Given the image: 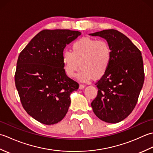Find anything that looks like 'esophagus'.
Segmentation results:
<instances>
[{
  "label": "esophagus",
  "instance_id": "esophagus-1",
  "mask_svg": "<svg viewBox=\"0 0 153 153\" xmlns=\"http://www.w3.org/2000/svg\"><path fill=\"white\" fill-rule=\"evenodd\" d=\"M85 87V85H83V84H80L79 88V89H83Z\"/></svg>",
  "mask_w": 153,
  "mask_h": 153
}]
</instances>
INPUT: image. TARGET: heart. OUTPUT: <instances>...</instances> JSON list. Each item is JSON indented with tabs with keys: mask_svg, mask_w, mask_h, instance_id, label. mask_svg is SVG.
I'll return each instance as SVG.
<instances>
[{
	"mask_svg": "<svg viewBox=\"0 0 153 153\" xmlns=\"http://www.w3.org/2000/svg\"><path fill=\"white\" fill-rule=\"evenodd\" d=\"M112 59V51L105 40L82 37L71 45V52L66 51L62 55L65 74L74 77L81 70L77 77L82 82L99 79L108 71Z\"/></svg>",
	"mask_w": 153,
	"mask_h": 153,
	"instance_id": "obj_1",
	"label": "heart"
}]
</instances>
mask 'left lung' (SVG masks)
I'll list each match as a JSON object with an SVG mask.
<instances>
[{"mask_svg":"<svg viewBox=\"0 0 153 153\" xmlns=\"http://www.w3.org/2000/svg\"><path fill=\"white\" fill-rule=\"evenodd\" d=\"M90 35L105 39L112 51L108 71L95 84L98 93L91 102L93 112L104 122L118 123L134 109L143 85L141 53L128 37L117 30H102Z\"/></svg>","mask_w":153,"mask_h":153,"instance_id":"obj_1","label":"left lung"}]
</instances>
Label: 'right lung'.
Returning <instances> with one entry per match:
<instances>
[{"label": "right lung", "instance_id": "obj_1", "mask_svg": "<svg viewBox=\"0 0 153 153\" xmlns=\"http://www.w3.org/2000/svg\"><path fill=\"white\" fill-rule=\"evenodd\" d=\"M78 31L44 30L32 39L17 61L15 84L22 105L32 118L46 125L62 120L70 95L79 84L65 74L62 55Z\"/></svg>", "mask_w": 153, "mask_h": 153}]
</instances>
